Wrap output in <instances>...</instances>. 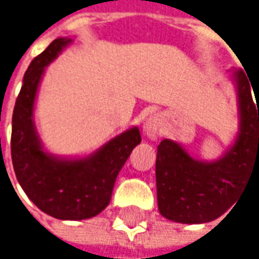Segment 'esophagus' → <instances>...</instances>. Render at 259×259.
<instances>
[{
    "label": "esophagus",
    "instance_id": "obj_1",
    "mask_svg": "<svg viewBox=\"0 0 259 259\" xmlns=\"http://www.w3.org/2000/svg\"><path fill=\"white\" fill-rule=\"evenodd\" d=\"M162 126H164V119L161 114H151L144 122V133L150 140L155 141L162 134Z\"/></svg>",
    "mask_w": 259,
    "mask_h": 259
}]
</instances>
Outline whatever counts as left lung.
Here are the masks:
<instances>
[{
  "instance_id": "left-lung-1",
  "label": "left lung",
  "mask_w": 259,
  "mask_h": 259,
  "mask_svg": "<svg viewBox=\"0 0 259 259\" xmlns=\"http://www.w3.org/2000/svg\"><path fill=\"white\" fill-rule=\"evenodd\" d=\"M231 77L237 91L238 131L221 157L198 159L172 140L158 145V209L169 221H214L237 202L249 175L259 172V93H254L255 106L245 74L232 71Z\"/></svg>"
}]
</instances>
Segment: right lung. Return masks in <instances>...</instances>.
<instances>
[{"mask_svg": "<svg viewBox=\"0 0 259 259\" xmlns=\"http://www.w3.org/2000/svg\"><path fill=\"white\" fill-rule=\"evenodd\" d=\"M71 44V38H57L29 64L12 114L11 157L22 190L42 212L81 221L107 208L118 174L141 142V134L131 126L87 155L62 157L45 150L35 125L36 95L45 68Z\"/></svg>", "mask_w": 259, "mask_h": 259, "instance_id": "add662e5", "label": "right lung"}]
</instances>
